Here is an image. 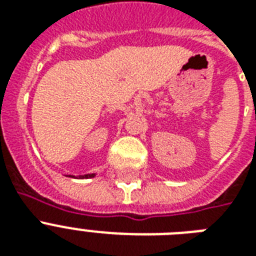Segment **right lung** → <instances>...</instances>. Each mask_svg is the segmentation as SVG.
Segmentation results:
<instances>
[{"label":"right lung","mask_w":256,"mask_h":256,"mask_svg":"<svg viewBox=\"0 0 256 256\" xmlns=\"http://www.w3.org/2000/svg\"><path fill=\"white\" fill-rule=\"evenodd\" d=\"M96 175V172H94V174H85V175H82V176H80V178H85V179H88V178H94Z\"/></svg>","instance_id":"1"}]
</instances>
